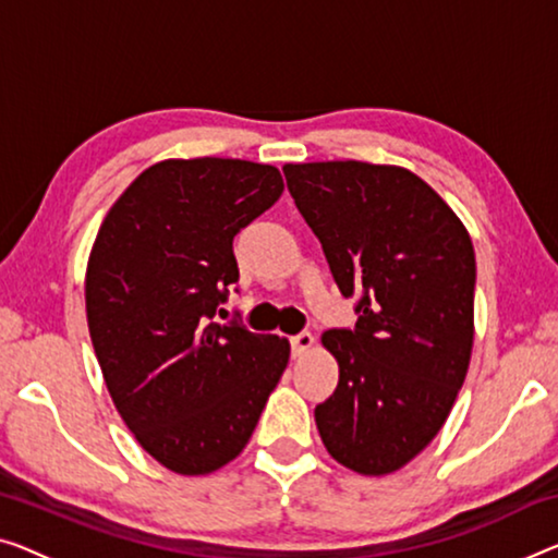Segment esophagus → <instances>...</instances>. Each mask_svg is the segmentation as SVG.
I'll list each match as a JSON object with an SVG mask.
<instances>
[{
  "label": "esophagus",
  "mask_w": 558,
  "mask_h": 558,
  "mask_svg": "<svg viewBox=\"0 0 558 558\" xmlns=\"http://www.w3.org/2000/svg\"><path fill=\"white\" fill-rule=\"evenodd\" d=\"M313 345H315V338L311 332H298V336L290 338V348H293V355H298V359L311 351Z\"/></svg>",
  "instance_id": "obj_1"
}]
</instances>
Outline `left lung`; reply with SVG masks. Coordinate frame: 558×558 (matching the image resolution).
I'll return each instance as SVG.
<instances>
[{"instance_id":"left-lung-1","label":"left lung","mask_w":558,"mask_h":558,"mask_svg":"<svg viewBox=\"0 0 558 558\" xmlns=\"http://www.w3.org/2000/svg\"><path fill=\"white\" fill-rule=\"evenodd\" d=\"M353 330L323 332L338 388L315 405L328 453L363 476L403 469L444 426L469 371L476 255L469 230L418 174L359 160L282 168Z\"/></svg>"}]
</instances>
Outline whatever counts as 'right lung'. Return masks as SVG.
Wrapping results in <instances>:
<instances>
[{
	"instance_id": "1",
	"label": "right lung",
	"mask_w": 558,
	"mask_h": 558,
	"mask_svg": "<svg viewBox=\"0 0 558 558\" xmlns=\"http://www.w3.org/2000/svg\"><path fill=\"white\" fill-rule=\"evenodd\" d=\"M272 165L162 160L105 215L85 303L112 403L165 469L205 476L247 446L290 343L213 323L238 282L232 238L276 205Z\"/></svg>"
}]
</instances>
